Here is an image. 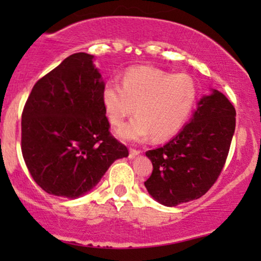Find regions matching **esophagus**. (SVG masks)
Wrapping results in <instances>:
<instances>
[{
    "label": "esophagus",
    "mask_w": 261,
    "mask_h": 261,
    "mask_svg": "<svg viewBox=\"0 0 261 261\" xmlns=\"http://www.w3.org/2000/svg\"><path fill=\"white\" fill-rule=\"evenodd\" d=\"M140 153H141L140 149H136V148H130V152H128V157H130L131 160H133V158H135V157H136L137 154H140Z\"/></svg>",
    "instance_id": "1"
}]
</instances>
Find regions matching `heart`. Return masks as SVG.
Masks as SVG:
<instances>
[{
    "label": "heart",
    "mask_w": 261,
    "mask_h": 261,
    "mask_svg": "<svg viewBox=\"0 0 261 261\" xmlns=\"http://www.w3.org/2000/svg\"><path fill=\"white\" fill-rule=\"evenodd\" d=\"M195 81L187 73H170L154 67L130 68L121 86L110 81L103 89L108 120L120 126L135 112L137 115L119 128L118 135L127 141L170 139L180 131L196 100Z\"/></svg>",
    "instance_id": "heart-1"
}]
</instances>
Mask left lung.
Masks as SVG:
<instances>
[{
	"instance_id": "8db88e82",
	"label": "left lung",
	"mask_w": 261,
	"mask_h": 261,
	"mask_svg": "<svg viewBox=\"0 0 261 261\" xmlns=\"http://www.w3.org/2000/svg\"><path fill=\"white\" fill-rule=\"evenodd\" d=\"M236 128V109L214 89L193 118L163 147L146 155L153 170L145 187L155 201L176 206L205 195L222 172Z\"/></svg>"
}]
</instances>
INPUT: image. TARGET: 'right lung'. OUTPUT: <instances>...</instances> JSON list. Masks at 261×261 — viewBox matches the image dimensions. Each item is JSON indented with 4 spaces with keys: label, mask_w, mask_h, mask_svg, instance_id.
Wrapping results in <instances>:
<instances>
[{
    "label": "right lung",
    "mask_w": 261,
    "mask_h": 261,
    "mask_svg": "<svg viewBox=\"0 0 261 261\" xmlns=\"http://www.w3.org/2000/svg\"><path fill=\"white\" fill-rule=\"evenodd\" d=\"M93 58H66L33 87L22 113V154L34 181L55 196L76 199L128 155L109 131L104 85Z\"/></svg>",
    "instance_id": "right-lung-1"
}]
</instances>
